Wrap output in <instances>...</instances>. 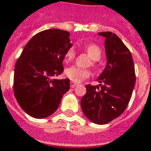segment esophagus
<instances>
[{"label": "esophagus", "instance_id": "esophagus-1", "mask_svg": "<svg viewBox=\"0 0 151 151\" xmlns=\"http://www.w3.org/2000/svg\"><path fill=\"white\" fill-rule=\"evenodd\" d=\"M78 85V83H75V82H73V81H71L70 82V86L72 87V88H74V87H76Z\"/></svg>", "mask_w": 151, "mask_h": 151}]
</instances>
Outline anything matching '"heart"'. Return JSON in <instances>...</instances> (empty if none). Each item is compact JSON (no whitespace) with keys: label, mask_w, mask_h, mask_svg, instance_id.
Returning a JSON list of instances; mask_svg holds the SVG:
<instances>
[{"label":"heart","mask_w":151,"mask_h":151,"mask_svg":"<svg viewBox=\"0 0 151 151\" xmlns=\"http://www.w3.org/2000/svg\"><path fill=\"white\" fill-rule=\"evenodd\" d=\"M84 49L86 50V53L88 54L89 57L94 61H98L101 57V48L96 44H88L84 47ZM76 51L73 47L69 48L66 52L65 53L64 59L66 63H70L75 58ZM65 75L66 78H68L70 80L75 81V82H79L81 81L84 79H86L90 75V72L86 70V69H82V68L78 67V66H71V67L67 68L65 70Z\"/></svg>","instance_id":"1"}]
</instances>
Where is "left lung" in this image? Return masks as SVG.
<instances>
[{
  "label": "left lung",
  "instance_id": "8db88e82",
  "mask_svg": "<svg viewBox=\"0 0 151 151\" xmlns=\"http://www.w3.org/2000/svg\"><path fill=\"white\" fill-rule=\"evenodd\" d=\"M98 35L105 38L106 66L96 79L101 83L99 86H86L81 106L90 121L106 124L119 116L128 105L135 84V72L132 54L116 35L109 32Z\"/></svg>",
  "mask_w": 151,
  "mask_h": 151
}]
</instances>
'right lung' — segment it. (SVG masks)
<instances>
[{
    "label": "right lung",
    "mask_w": 151,
    "mask_h": 151,
    "mask_svg": "<svg viewBox=\"0 0 151 151\" xmlns=\"http://www.w3.org/2000/svg\"><path fill=\"white\" fill-rule=\"evenodd\" d=\"M72 47L70 33L48 29L28 41L15 65L14 95L21 109L31 116H50L70 89V79H55L64 70L63 62Z\"/></svg>",
    "instance_id": "right-lung-1"
}]
</instances>
